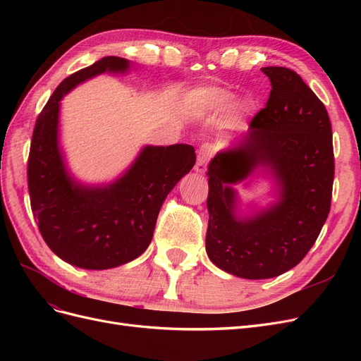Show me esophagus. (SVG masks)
Listing matches in <instances>:
<instances>
[{"instance_id": "1", "label": "esophagus", "mask_w": 361, "mask_h": 361, "mask_svg": "<svg viewBox=\"0 0 361 361\" xmlns=\"http://www.w3.org/2000/svg\"><path fill=\"white\" fill-rule=\"evenodd\" d=\"M211 155H212V150H211L209 146H206V145L200 146V149L197 152V161H195L194 170L197 171V173H200V174H203L206 171L207 161H209Z\"/></svg>"}]
</instances>
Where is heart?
<instances>
[{"label": "heart", "instance_id": "1", "mask_svg": "<svg viewBox=\"0 0 361 361\" xmlns=\"http://www.w3.org/2000/svg\"><path fill=\"white\" fill-rule=\"evenodd\" d=\"M233 94L218 87H200L185 96L183 104L192 113H207V111H221L232 104ZM253 104L250 101H243L236 104L235 114L243 117L251 113Z\"/></svg>", "mask_w": 361, "mask_h": 361}]
</instances>
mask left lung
<instances>
[{
	"label": "left lung",
	"mask_w": 361,
	"mask_h": 361,
	"mask_svg": "<svg viewBox=\"0 0 361 361\" xmlns=\"http://www.w3.org/2000/svg\"><path fill=\"white\" fill-rule=\"evenodd\" d=\"M269 81L267 106L231 149L207 166L209 223L206 253L241 279L277 277L298 265L329 216L334 180L329 113L301 76L288 68H262ZM267 166L279 202L250 217L235 215V183Z\"/></svg>",
	"instance_id": "left-lung-1"
}]
</instances>
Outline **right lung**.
Wrapping results in <instances>:
<instances>
[{"label":"right lung","instance_id":"1","mask_svg":"<svg viewBox=\"0 0 361 361\" xmlns=\"http://www.w3.org/2000/svg\"><path fill=\"white\" fill-rule=\"evenodd\" d=\"M128 69V60L104 57L72 73L52 93L32 130L27 169L31 211L48 247L78 268H114L145 253L167 194L195 164L190 145L146 146L123 176L105 187H84L69 176L59 147L60 101L85 80Z\"/></svg>","mask_w":361,"mask_h":361}]
</instances>
